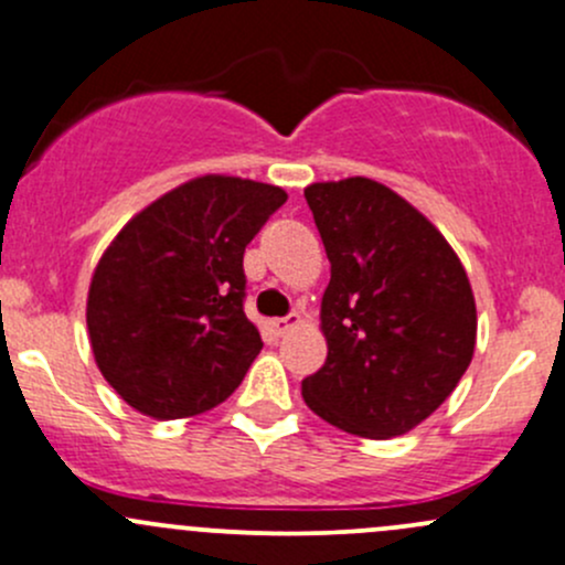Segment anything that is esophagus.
<instances>
[{
	"instance_id": "34e87169",
	"label": "esophagus",
	"mask_w": 565,
	"mask_h": 565,
	"mask_svg": "<svg viewBox=\"0 0 565 565\" xmlns=\"http://www.w3.org/2000/svg\"><path fill=\"white\" fill-rule=\"evenodd\" d=\"M298 324H302V313L300 311H292V313H289V317L273 319L270 328H273V332H276V335H284V332L298 328Z\"/></svg>"
}]
</instances>
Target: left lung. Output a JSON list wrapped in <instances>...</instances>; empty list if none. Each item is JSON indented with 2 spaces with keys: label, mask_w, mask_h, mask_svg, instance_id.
I'll return each instance as SVG.
<instances>
[{
  "label": "left lung",
  "mask_w": 565,
  "mask_h": 565,
  "mask_svg": "<svg viewBox=\"0 0 565 565\" xmlns=\"http://www.w3.org/2000/svg\"><path fill=\"white\" fill-rule=\"evenodd\" d=\"M330 284L322 295L328 360L302 379L317 417L360 438L425 423L462 379L477 347V302L447 237L373 178L306 186Z\"/></svg>",
  "instance_id": "left-lung-1"
}]
</instances>
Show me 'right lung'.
<instances>
[{
  "mask_svg": "<svg viewBox=\"0 0 565 565\" xmlns=\"http://www.w3.org/2000/svg\"><path fill=\"white\" fill-rule=\"evenodd\" d=\"M287 192L207 173L135 213L94 267L86 328L135 412L183 419L227 401L263 349L243 313V252Z\"/></svg>",
  "mask_w": 565,
  "mask_h": 565,
  "instance_id": "add662e5",
  "label": "right lung"
}]
</instances>
